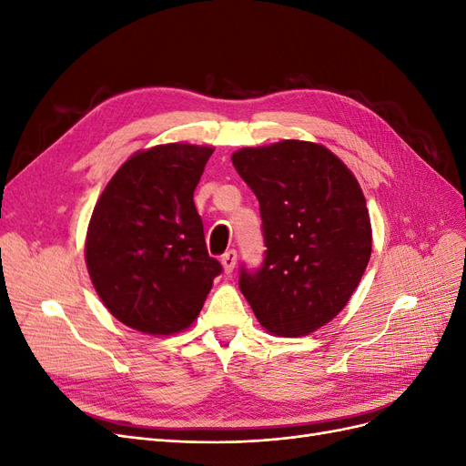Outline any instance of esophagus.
Segmentation results:
<instances>
[{
  "label": "esophagus",
  "instance_id": "esophagus-1",
  "mask_svg": "<svg viewBox=\"0 0 466 466\" xmlns=\"http://www.w3.org/2000/svg\"><path fill=\"white\" fill-rule=\"evenodd\" d=\"M221 264H223V268H225V272L231 274L235 264H237V250L231 248V250L225 252V255L221 257Z\"/></svg>",
  "mask_w": 466,
  "mask_h": 466
}]
</instances>
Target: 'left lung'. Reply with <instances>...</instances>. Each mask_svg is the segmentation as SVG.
Segmentation results:
<instances>
[{
  "mask_svg": "<svg viewBox=\"0 0 466 466\" xmlns=\"http://www.w3.org/2000/svg\"><path fill=\"white\" fill-rule=\"evenodd\" d=\"M260 204L264 260L241 264L238 288L262 327L305 336L350 301L371 257V223L356 177L332 151L284 139L231 155Z\"/></svg>",
  "mask_w": 466,
  "mask_h": 466,
  "instance_id": "obj_1",
  "label": "left lung"
}]
</instances>
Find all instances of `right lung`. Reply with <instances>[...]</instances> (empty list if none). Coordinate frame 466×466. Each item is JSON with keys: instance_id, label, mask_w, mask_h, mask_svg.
Wrapping results in <instances>:
<instances>
[{"instance_id": "1", "label": "right lung", "mask_w": 466, "mask_h": 466, "mask_svg": "<svg viewBox=\"0 0 466 466\" xmlns=\"http://www.w3.org/2000/svg\"><path fill=\"white\" fill-rule=\"evenodd\" d=\"M211 147L188 144L139 151L98 198L86 243L93 286L120 322L173 334L198 317L221 274L208 255L194 206Z\"/></svg>"}]
</instances>
